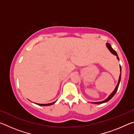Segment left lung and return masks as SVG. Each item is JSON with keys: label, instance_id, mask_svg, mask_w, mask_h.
Masks as SVG:
<instances>
[{"label": "left lung", "instance_id": "obj_1", "mask_svg": "<svg viewBox=\"0 0 134 134\" xmlns=\"http://www.w3.org/2000/svg\"><path fill=\"white\" fill-rule=\"evenodd\" d=\"M106 46H107L108 48L109 49V51L111 52V53H112L113 54H114V55H116V56H117V58H118V60H119V59L118 56V54H117V53H116V52L114 50V49H113L112 48V47H111L110 44H109V43H107V44H106ZM120 69H121V65H120ZM121 74H120L119 79V81H118V85H117V86H116V87H115V90H113V92L112 93H111V94L109 95V96L107 99H105V100H103V101H102V102H94V103H96V104L103 103L107 102L109 100H110V99H112V97H113V96H114V95H115V94L116 93V92H117V90H118V87H119V85L120 81H121Z\"/></svg>", "mask_w": 134, "mask_h": 134}]
</instances>
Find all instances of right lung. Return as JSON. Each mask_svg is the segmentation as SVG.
<instances>
[{
  "label": "right lung",
  "mask_w": 134,
  "mask_h": 134,
  "mask_svg": "<svg viewBox=\"0 0 134 134\" xmlns=\"http://www.w3.org/2000/svg\"><path fill=\"white\" fill-rule=\"evenodd\" d=\"M55 102H53V103H48V104H39V103H36V104H37V105H40V106H49V105H52Z\"/></svg>",
  "instance_id": "1"
}]
</instances>
